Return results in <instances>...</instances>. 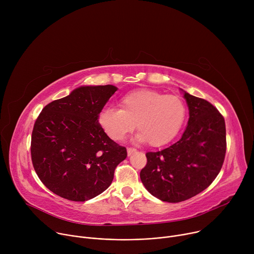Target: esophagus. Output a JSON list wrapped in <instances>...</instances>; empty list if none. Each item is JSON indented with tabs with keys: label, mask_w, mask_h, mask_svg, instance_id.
I'll return each instance as SVG.
<instances>
[{
	"label": "esophagus",
	"mask_w": 254,
	"mask_h": 254,
	"mask_svg": "<svg viewBox=\"0 0 254 254\" xmlns=\"http://www.w3.org/2000/svg\"><path fill=\"white\" fill-rule=\"evenodd\" d=\"M127 156H131L136 152V150L133 149V148H127Z\"/></svg>",
	"instance_id": "esophagus-1"
}]
</instances>
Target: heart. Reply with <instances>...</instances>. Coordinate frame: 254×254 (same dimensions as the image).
<instances>
[{"label": "heart", "mask_w": 254, "mask_h": 254, "mask_svg": "<svg viewBox=\"0 0 254 254\" xmlns=\"http://www.w3.org/2000/svg\"><path fill=\"white\" fill-rule=\"evenodd\" d=\"M186 115V104L181 97L153 89H137L120 99V108H103L98 115V124L115 140L124 139L136 124L139 131L136 139L160 148L176 137Z\"/></svg>", "instance_id": "1"}]
</instances>
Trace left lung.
Listing matches in <instances>:
<instances>
[{
    "mask_svg": "<svg viewBox=\"0 0 254 254\" xmlns=\"http://www.w3.org/2000/svg\"><path fill=\"white\" fill-rule=\"evenodd\" d=\"M189 108L187 127L177 142L156 153L139 174L153 196L182 202L204 191L219 174L226 153L225 122L209 101L181 89Z\"/></svg>",
    "mask_w": 254,
    "mask_h": 254,
    "instance_id": "1",
    "label": "left lung"
}]
</instances>
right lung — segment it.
Wrapping results in <instances>:
<instances>
[{
	"mask_svg": "<svg viewBox=\"0 0 254 254\" xmlns=\"http://www.w3.org/2000/svg\"><path fill=\"white\" fill-rule=\"evenodd\" d=\"M117 90L111 84L77 87L47 104L36 120L32 163L54 194L84 202L111 186L127 154L101 128L98 115Z\"/></svg>",
	"mask_w": 254,
	"mask_h": 254,
	"instance_id": "right-lung-1",
	"label": "right lung"
}]
</instances>
